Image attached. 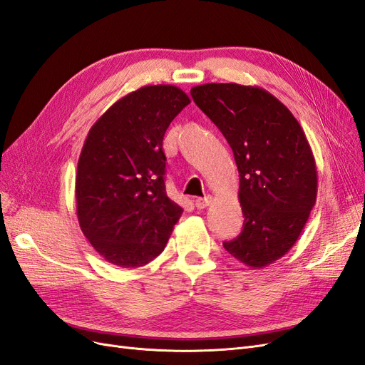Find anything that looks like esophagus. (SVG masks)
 Returning <instances> with one entry per match:
<instances>
[{
    "label": "esophagus",
    "instance_id": "34e87169",
    "mask_svg": "<svg viewBox=\"0 0 365 365\" xmlns=\"http://www.w3.org/2000/svg\"><path fill=\"white\" fill-rule=\"evenodd\" d=\"M210 202H212V196L196 197V200H195V205H196V208H200V210H202V208L208 207V205H210Z\"/></svg>",
    "mask_w": 365,
    "mask_h": 365
}]
</instances>
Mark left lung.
I'll list each match as a JSON object with an SVG mask.
<instances>
[{
  "label": "left lung",
  "instance_id": "obj_1",
  "mask_svg": "<svg viewBox=\"0 0 365 365\" xmlns=\"http://www.w3.org/2000/svg\"><path fill=\"white\" fill-rule=\"evenodd\" d=\"M193 102L222 132L239 170L244 230L224 248L254 269L283 257L317 201V165L292 113L259 86L205 83Z\"/></svg>",
  "mask_w": 365,
  "mask_h": 365
}]
</instances>
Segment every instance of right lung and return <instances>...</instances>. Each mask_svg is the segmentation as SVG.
<instances>
[{"instance_id": "1", "label": "right lung", "mask_w": 365, "mask_h": 365, "mask_svg": "<svg viewBox=\"0 0 365 365\" xmlns=\"http://www.w3.org/2000/svg\"><path fill=\"white\" fill-rule=\"evenodd\" d=\"M189 103L178 86H141L88 132L76 175L77 219L106 262L138 268L168 244L182 208L165 192L163 138Z\"/></svg>"}]
</instances>
